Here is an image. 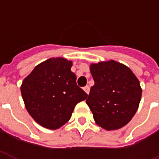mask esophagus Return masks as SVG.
<instances>
[{
  "instance_id": "esophagus-1",
  "label": "esophagus",
  "mask_w": 159,
  "mask_h": 159,
  "mask_svg": "<svg viewBox=\"0 0 159 159\" xmlns=\"http://www.w3.org/2000/svg\"><path fill=\"white\" fill-rule=\"evenodd\" d=\"M84 91H85V92H86V93H87V94H88V95H89V90H90V88H89V86H86V87H84Z\"/></svg>"
}]
</instances>
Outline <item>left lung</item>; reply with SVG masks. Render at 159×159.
I'll return each mask as SVG.
<instances>
[{
    "mask_svg": "<svg viewBox=\"0 0 159 159\" xmlns=\"http://www.w3.org/2000/svg\"><path fill=\"white\" fill-rule=\"evenodd\" d=\"M95 85L86 100L95 123L105 130L125 125L137 111L142 88L127 66L114 60L90 65Z\"/></svg>",
    "mask_w": 159,
    "mask_h": 159,
    "instance_id": "obj_1",
    "label": "left lung"
}]
</instances>
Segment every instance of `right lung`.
Returning a JSON list of instances; mask_svg holds the SVG:
<instances>
[{"instance_id": "add662e5", "label": "right lung", "mask_w": 159, "mask_h": 159, "mask_svg": "<svg viewBox=\"0 0 159 159\" xmlns=\"http://www.w3.org/2000/svg\"><path fill=\"white\" fill-rule=\"evenodd\" d=\"M71 65L65 58H49L38 64L22 83L25 106L43 127L55 130L64 125L77 103L88 97L77 86Z\"/></svg>"}]
</instances>
